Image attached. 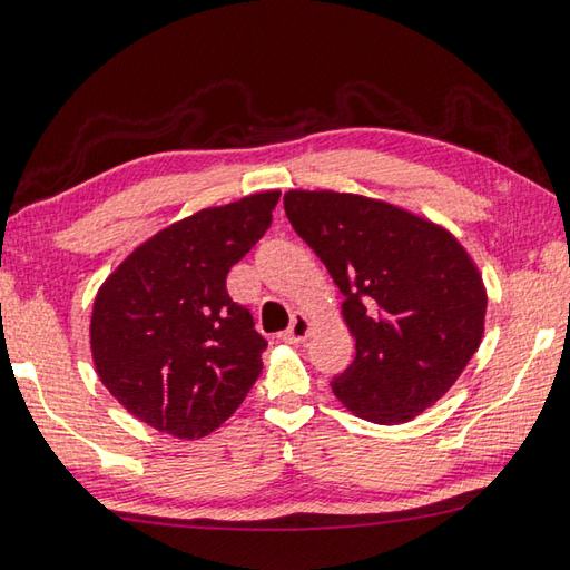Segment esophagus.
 <instances>
[{
  "label": "esophagus",
  "instance_id": "obj_1",
  "mask_svg": "<svg viewBox=\"0 0 570 570\" xmlns=\"http://www.w3.org/2000/svg\"><path fill=\"white\" fill-rule=\"evenodd\" d=\"M312 334V321H308V316L306 314H302V312H296L294 314V321H292V326H288L284 334H282V338L286 341V344H302V341Z\"/></svg>",
  "mask_w": 570,
  "mask_h": 570
}]
</instances>
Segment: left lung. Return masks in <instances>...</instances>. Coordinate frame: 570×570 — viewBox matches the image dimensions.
I'll return each instance as SVG.
<instances>
[{"mask_svg":"<svg viewBox=\"0 0 570 570\" xmlns=\"http://www.w3.org/2000/svg\"><path fill=\"white\" fill-rule=\"evenodd\" d=\"M294 232L344 294L356 356L334 396L356 416L406 423L431 409L479 351L485 286L456 236L401 206L361 194H284Z\"/></svg>","mask_w":570,"mask_h":570,"instance_id":"1","label":"left lung"}]
</instances>
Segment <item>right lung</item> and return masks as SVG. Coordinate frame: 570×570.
Masks as SVG:
<instances>
[{
	"label": "right lung",
	"instance_id": "add662e5",
	"mask_svg": "<svg viewBox=\"0 0 570 570\" xmlns=\"http://www.w3.org/2000/svg\"><path fill=\"white\" fill-rule=\"evenodd\" d=\"M282 191L174 222L99 286L89 344L101 384L131 416L177 439L209 436L262 374L264 336L226 274L266 234Z\"/></svg>",
	"mask_w": 570,
	"mask_h": 570
}]
</instances>
